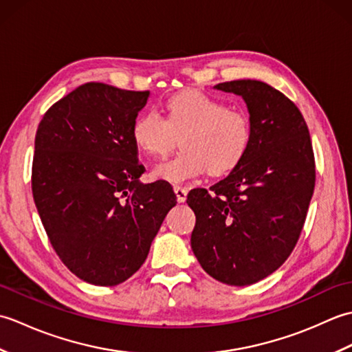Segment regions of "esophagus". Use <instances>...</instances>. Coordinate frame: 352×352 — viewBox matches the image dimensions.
<instances>
[{"instance_id": "obj_1", "label": "esophagus", "mask_w": 352, "mask_h": 352, "mask_svg": "<svg viewBox=\"0 0 352 352\" xmlns=\"http://www.w3.org/2000/svg\"><path fill=\"white\" fill-rule=\"evenodd\" d=\"M174 192H175V197H177L178 203H184L186 198H188V190H186L184 188H182V186H175Z\"/></svg>"}]
</instances>
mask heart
I'll return each instance as SVG.
<instances>
[{
  "label": "heart",
  "instance_id": "obj_1",
  "mask_svg": "<svg viewBox=\"0 0 352 352\" xmlns=\"http://www.w3.org/2000/svg\"><path fill=\"white\" fill-rule=\"evenodd\" d=\"M251 122L243 111L203 92L177 94L164 104V118L155 110L140 113L131 125V138L142 153L157 157L174 146L182 149L155 164L153 177L183 183L206 169L221 175L242 162L251 144Z\"/></svg>",
  "mask_w": 352,
  "mask_h": 352
}]
</instances>
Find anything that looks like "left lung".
<instances>
[{
	"instance_id": "left-lung-1",
	"label": "left lung",
	"mask_w": 352,
	"mask_h": 352,
	"mask_svg": "<svg viewBox=\"0 0 352 352\" xmlns=\"http://www.w3.org/2000/svg\"><path fill=\"white\" fill-rule=\"evenodd\" d=\"M214 89L242 96L251 144L242 162L210 190L193 189L192 251L204 271L230 286H250L276 271L300 239L315 190V155L301 111L258 80Z\"/></svg>"
}]
</instances>
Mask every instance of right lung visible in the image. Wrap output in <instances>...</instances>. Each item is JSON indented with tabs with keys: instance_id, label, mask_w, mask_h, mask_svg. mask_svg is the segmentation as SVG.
<instances>
[{
	"instance_id": "1",
	"label": "right lung",
	"mask_w": 352,
	"mask_h": 352,
	"mask_svg": "<svg viewBox=\"0 0 352 352\" xmlns=\"http://www.w3.org/2000/svg\"><path fill=\"white\" fill-rule=\"evenodd\" d=\"M149 92L86 83L48 109L37 126L32 190L57 256L80 280L116 286L144 265L172 186L142 183L131 125Z\"/></svg>"
}]
</instances>
